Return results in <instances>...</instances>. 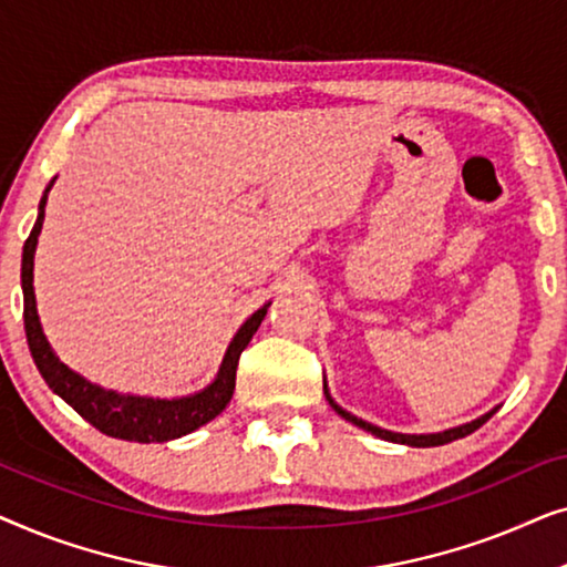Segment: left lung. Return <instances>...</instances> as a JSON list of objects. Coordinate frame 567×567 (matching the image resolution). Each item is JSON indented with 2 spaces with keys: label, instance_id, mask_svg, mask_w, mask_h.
Returning <instances> with one entry per match:
<instances>
[{
  "label": "left lung",
  "instance_id": "8db88e82",
  "mask_svg": "<svg viewBox=\"0 0 567 567\" xmlns=\"http://www.w3.org/2000/svg\"><path fill=\"white\" fill-rule=\"evenodd\" d=\"M324 398H328V402L332 405V410H336L338 415H343L346 421H351L353 425H359V429H363V431H369V433H374V436H379V439H384V441H394V444H408V446H441V444H449V441H456V439H464V436H470L472 431H477L480 425H483L487 417H491L493 413H487V415H483V417H477V421H472V423H464V425H456V429H449V431H444V433H421V436H415V433H392V431H384V429H377V425H371V423H367V421H361V417H355V415H351V413H346L343 408H338L336 402H332V398L328 392H324Z\"/></svg>",
  "mask_w": 567,
  "mask_h": 567
}]
</instances>
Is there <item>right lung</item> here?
<instances>
[{
	"label": "right lung",
	"mask_w": 567,
	"mask_h": 567,
	"mask_svg": "<svg viewBox=\"0 0 567 567\" xmlns=\"http://www.w3.org/2000/svg\"><path fill=\"white\" fill-rule=\"evenodd\" d=\"M43 206L45 196L41 200V214L30 237L22 247V297H25V336L30 353L38 371H41L45 384L66 400L84 421L95 425L100 433L123 441H138V444H152V441H169L181 439L185 433L200 429V425L214 421L224 408L229 405L231 394H235V379H237V363L239 355L250 343L255 330L260 328L262 317L268 312V305L258 309L250 320H247L227 348L219 374H216L214 384H208L204 392L190 394V398L181 400H152V398H134V394H115L103 386L90 384L87 379L74 374L72 369L59 361V355L51 351L49 340H45L41 322H38L35 312V293H33V255L38 245V235L43 227Z\"/></svg>",
	"instance_id": "add662e5"
}]
</instances>
